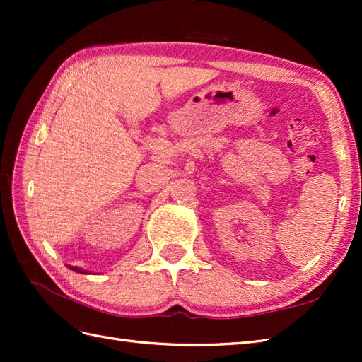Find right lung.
Listing matches in <instances>:
<instances>
[{"instance_id":"add662e5","label":"right lung","mask_w":362,"mask_h":362,"mask_svg":"<svg viewBox=\"0 0 362 362\" xmlns=\"http://www.w3.org/2000/svg\"><path fill=\"white\" fill-rule=\"evenodd\" d=\"M71 269H73V271H76V272H82L81 269H78V267H71Z\"/></svg>"}]
</instances>
